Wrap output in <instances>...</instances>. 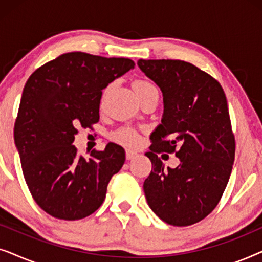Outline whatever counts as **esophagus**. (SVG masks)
Segmentation results:
<instances>
[{"label": "esophagus", "instance_id": "esophagus-1", "mask_svg": "<svg viewBox=\"0 0 262 262\" xmlns=\"http://www.w3.org/2000/svg\"><path fill=\"white\" fill-rule=\"evenodd\" d=\"M138 154L136 151H132V150H126V159L127 160H134L135 157H137Z\"/></svg>", "mask_w": 262, "mask_h": 262}]
</instances>
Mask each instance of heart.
I'll list each match as a JSON object with an SVG mask.
<instances>
[{
    "label": "heart",
    "mask_w": 262,
    "mask_h": 262,
    "mask_svg": "<svg viewBox=\"0 0 262 262\" xmlns=\"http://www.w3.org/2000/svg\"><path fill=\"white\" fill-rule=\"evenodd\" d=\"M134 88L136 93H137L139 99L145 98V96H149V95H156V96L160 95L159 88H157L154 83H151V82L146 80L135 81ZM114 139H116L117 142L121 143V144L134 145L138 141V136L134 130H132V128L121 127L119 130L114 132Z\"/></svg>",
    "instance_id": "heart-1"
}]
</instances>
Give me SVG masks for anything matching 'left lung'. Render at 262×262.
Returning <instances> with one entry per match:
<instances>
[{"label": "left lung", "instance_id": "8db88e82", "mask_svg": "<svg viewBox=\"0 0 262 262\" xmlns=\"http://www.w3.org/2000/svg\"><path fill=\"white\" fill-rule=\"evenodd\" d=\"M138 67L162 91V123L150 136L145 179L150 209L166 223L187 227L212 212L223 195L235 160V137L220 82L179 59H139ZM176 152L177 168L164 169L157 153Z\"/></svg>", "mask_w": 262, "mask_h": 262}]
</instances>
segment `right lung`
I'll list each match as a JSON object with an SVG mask.
<instances>
[{"label":"right lung","mask_w":262,"mask_h":262,"mask_svg":"<svg viewBox=\"0 0 262 262\" xmlns=\"http://www.w3.org/2000/svg\"><path fill=\"white\" fill-rule=\"evenodd\" d=\"M135 68L128 58L69 52L28 78L14 126L21 167L35 203L50 216L76 221L95 212L125 151L108 143L89 159L73 145L77 126L99 121L102 89Z\"/></svg>","instance_id":"right-lung-1"}]
</instances>
